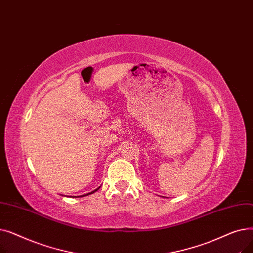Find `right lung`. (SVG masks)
Here are the masks:
<instances>
[{"instance_id":"add662e5","label":"right lung","mask_w":253,"mask_h":253,"mask_svg":"<svg viewBox=\"0 0 253 253\" xmlns=\"http://www.w3.org/2000/svg\"><path fill=\"white\" fill-rule=\"evenodd\" d=\"M98 189H99V188H98ZM98 189H96L95 191H93V192H91V193H89V194H92V193H94V192H96V191H97ZM89 194H86V195H89ZM83 196H85V195H83Z\"/></svg>"}]
</instances>
